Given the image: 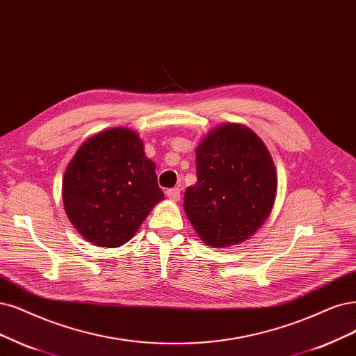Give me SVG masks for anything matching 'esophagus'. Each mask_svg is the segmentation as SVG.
Listing matches in <instances>:
<instances>
[{
    "instance_id": "obj_1",
    "label": "esophagus",
    "mask_w": 356,
    "mask_h": 356,
    "mask_svg": "<svg viewBox=\"0 0 356 356\" xmlns=\"http://www.w3.org/2000/svg\"><path fill=\"white\" fill-rule=\"evenodd\" d=\"M165 193L168 196V200H171V201H179L180 200V189L179 188H171Z\"/></svg>"
}]
</instances>
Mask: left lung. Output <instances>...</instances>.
<instances>
[{"label":"left lung","mask_w":356,"mask_h":356,"mask_svg":"<svg viewBox=\"0 0 356 356\" xmlns=\"http://www.w3.org/2000/svg\"><path fill=\"white\" fill-rule=\"evenodd\" d=\"M198 180L185 192V211L209 246L241 243L271 213L277 192L273 158L251 129L225 124L196 149Z\"/></svg>","instance_id":"left-lung-1"}]
</instances>
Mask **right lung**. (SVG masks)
Segmentation results:
<instances>
[{
	"mask_svg": "<svg viewBox=\"0 0 356 356\" xmlns=\"http://www.w3.org/2000/svg\"><path fill=\"white\" fill-rule=\"evenodd\" d=\"M164 198L155 164L135 131L111 129L86 140L63 180V202L73 226L90 243H126Z\"/></svg>",
	"mask_w": 356,
	"mask_h": 356,
	"instance_id": "right-lung-1",
	"label": "right lung"
}]
</instances>
